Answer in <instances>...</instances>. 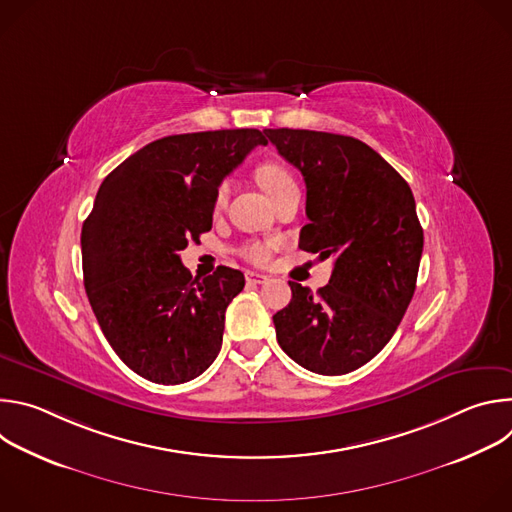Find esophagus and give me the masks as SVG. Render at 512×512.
<instances>
[{"label":"esophagus","mask_w":512,"mask_h":512,"mask_svg":"<svg viewBox=\"0 0 512 512\" xmlns=\"http://www.w3.org/2000/svg\"><path fill=\"white\" fill-rule=\"evenodd\" d=\"M245 279H247V283H253V285H261V283H267V281H269L267 275L257 273V271H247V273H245Z\"/></svg>","instance_id":"obj_1"}]
</instances>
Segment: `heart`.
I'll return each mask as SVG.
<instances>
[{
    "label": "heart",
    "mask_w": 512,
    "mask_h": 512,
    "mask_svg": "<svg viewBox=\"0 0 512 512\" xmlns=\"http://www.w3.org/2000/svg\"><path fill=\"white\" fill-rule=\"evenodd\" d=\"M255 176H257V182L261 184V188H263L273 200L279 198V196H281L283 192H287V190L298 188V182H296L294 174H291L285 166H281V164H277V162H265V164H261V166L257 168ZM227 194H229V182H223L221 186L216 188V196H214L216 206H221V204L225 202ZM273 247H275V245H273L271 241H247L245 245L239 247V253H241V257H245L247 261L261 265V263H265V261L269 259Z\"/></svg>",
    "instance_id": "heart-1"
}]
</instances>
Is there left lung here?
Returning a JSON list of instances; mask_svg holds the SVG:
<instances>
[{
    "instance_id": "1",
    "label": "left lung",
    "mask_w": 512,
    "mask_h": 512,
    "mask_svg": "<svg viewBox=\"0 0 512 512\" xmlns=\"http://www.w3.org/2000/svg\"><path fill=\"white\" fill-rule=\"evenodd\" d=\"M306 182L310 223L300 249L334 259L316 294L289 281L291 302L273 316L277 342L300 367L346 375L393 338L413 298L423 229L409 184L360 139L263 129Z\"/></svg>"
}]
</instances>
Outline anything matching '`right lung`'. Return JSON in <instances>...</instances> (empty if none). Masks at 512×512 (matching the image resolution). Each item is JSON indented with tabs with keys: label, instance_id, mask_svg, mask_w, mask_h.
Here are the masks:
<instances>
[{
	"label": "right lung",
	"instance_id": "obj_1",
	"mask_svg": "<svg viewBox=\"0 0 512 512\" xmlns=\"http://www.w3.org/2000/svg\"><path fill=\"white\" fill-rule=\"evenodd\" d=\"M265 143L259 129L168 135L103 180L81 233L85 289L107 342L139 377L188 383L221 350L245 277L225 265L192 277L178 251L212 229L216 188Z\"/></svg>",
	"mask_w": 512,
	"mask_h": 512
}]
</instances>
